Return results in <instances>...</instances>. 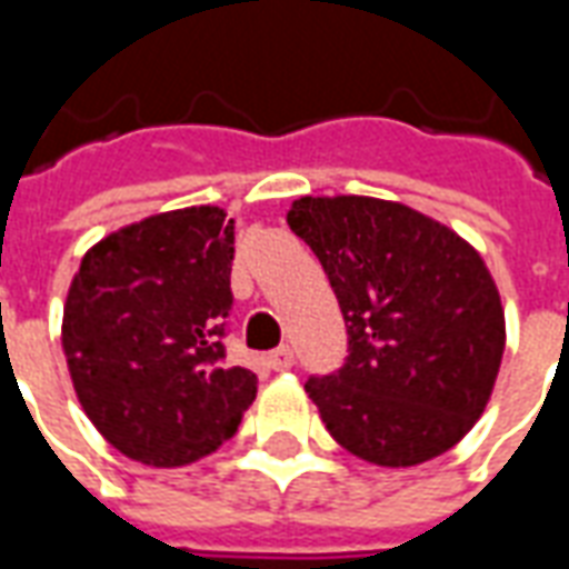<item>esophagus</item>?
Here are the masks:
<instances>
[{
  "label": "esophagus",
  "mask_w": 569,
  "mask_h": 569,
  "mask_svg": "<svg viewBox=\"0 0 569 569\" xmlns=\"http://www.w3.org/2000/svg\"><path fill=\"white\" fill-rule=\"evenodd\" d=\"M268 362H271V369L277 371H286V369H292L296 366V353H292V347H277V350H271L268 353Z\"/></svg>",
  "instance_id": "1"
}]
</instances>
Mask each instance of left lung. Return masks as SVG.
I'll return each instance as SVG.
<instances>
[{"instance_id": "8db88e82", "label": "left lung", "mask_w": 569, "mask_h": 569, "mask_svg": "<svg viewBox=\"0 0 569 569\" xmlns=\"http://www.w3.org/2000/svg\"><path fill=\"white\" fill-rule=\"evenodd\" d=\"M286 222L320 259L347 322L345 366L305 383L332 439L390 469L453 448L488 406L506 350L488 264L396 200L308 194Z\"/></svg>"}]
</instances>
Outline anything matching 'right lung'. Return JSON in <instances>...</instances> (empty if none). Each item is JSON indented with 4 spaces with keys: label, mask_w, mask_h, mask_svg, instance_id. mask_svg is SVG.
<instances>
[{
    "label": "right lung",
    "mask_w": 569,
    "mask_h": 569,
    "mask_svg": "<svg viewBox=\"0 0 569 569\" xmlns=\"http://www.w3.org/2000/svg\"><path fill=\"white\" fill-rule=\"evenodd\" d=\"M234 224L186 207L93 243L69 286L63 353L84 415L118 451L158 469L234 436L256 375L224 359Z\"/></svg>",
    "instance_id": "right-lung-1"
}]
</instances>
